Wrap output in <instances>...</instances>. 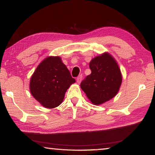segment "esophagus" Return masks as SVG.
I'll return each mask as SVG.
<instances>
[{
    "label": "esophagus",
    "mask_w": 155,
    "mask_h": 155,
    "mask_svg": "<svg viewBox=\"0 0 155 155\" xmlns=\"http://www.w3.org/2000/svg\"><path fill=\"white\" fill-rule=\"evenodd\" d=\"M81 81H82V75L78 76V77L77 78V82L78 84H80Z\"/></svg>",
    "instance_id": "1"
}]
</instances>
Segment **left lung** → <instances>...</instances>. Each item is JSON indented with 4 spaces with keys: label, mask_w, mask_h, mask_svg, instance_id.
I'll list each match as a JSON object with an SVG mask.
<instances>
[{
    "label": "left lung",
    "mask_w": 155,
    "mask_h": 155,
    "mask_svg": "<svg viewBox=\"0 0 155 155\" xmlns=\"http://www.w3.org/2000/svg\"><path fill=\"white\" fill-rule=\"evenodd\" d=\"M91 73L81 83V88L91 103L100 105L118 93L122 81L121 71L115 59L104 52L91 60Z\"/></svg>",
    "instance_id": "left-lung-1"
}]
</instances>
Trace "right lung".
I'll return each instance as SVG.
<instances>
[{
  "label": "right lung",
  "mask_w": 155,
  "mask_h": 155,
  "mask_svg": "<svg viewBox=\"0 0 155 155\" xmlns=\"http://www.w3.org/2000/svg\"><path fill=\"white\" fill-rule=\"evenodd\" d=\"M75 82L61 57L50 56L31 76L30 91L44 107L52 109L61 104L67 90Z\"/></svg>",
  "instance_id": "1"
}]
</instances>
